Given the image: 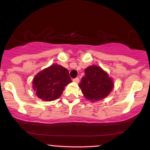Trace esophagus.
<instances>
[{
  "label": "esophagus",
  "mask_w": 150,
  "mask_h": 150,
  "mask_svg": "<svg viewBox=\"0 0 150 150\" xmlns=\"http://www.w3.org/2000/svg\"><path fill=\"white\" fill-rule=\"evenodd\" d=\"M73 80V81H74V82H75V83H78V82H79V81H80V78H78V77H77V78H74V79H73V80Z\"/></svg>",
  "instance_id": "obj_1"
}]
</instances>
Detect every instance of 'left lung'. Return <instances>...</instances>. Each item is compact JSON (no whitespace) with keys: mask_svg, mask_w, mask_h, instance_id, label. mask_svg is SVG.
Segmentation results:
<instances>
[{"mask_svg":"<svg viewBox=\"0 0 150 150\" xmlns=\"http://www.w3.org/2000/svg\"><path fill=\"white\" fill-rule=\"evenodd\" d=\"M79 86L88 100L95 101L101 100L109 94L113 88V83L100 67L92 65L85 70V75Z\"/></svg>","mask_w":150,"mask_h":150,"instance_id":"left-lung-1","label":"left lung"}]
</instances>
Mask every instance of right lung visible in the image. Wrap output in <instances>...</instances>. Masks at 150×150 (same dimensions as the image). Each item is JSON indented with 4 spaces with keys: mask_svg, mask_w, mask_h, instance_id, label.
<instances>
[{
    "mask_svg": "<svg viewBox=\"0 0 150 150\" xmlns=\"http://www.w3.org/2000/svg\"><path fill=\"white\" fill-rule=\"evenodd\" d=\"M71 82L69 71L56 64L41 71L34 77L33 88L39 98L51 101L59 98L64 87Z\"/></svg>",
    "mask_w": 150,
    "mask_h": 150,
    "instance_id": "add662e5",
    "label": "right lung"
}]
</instances>
